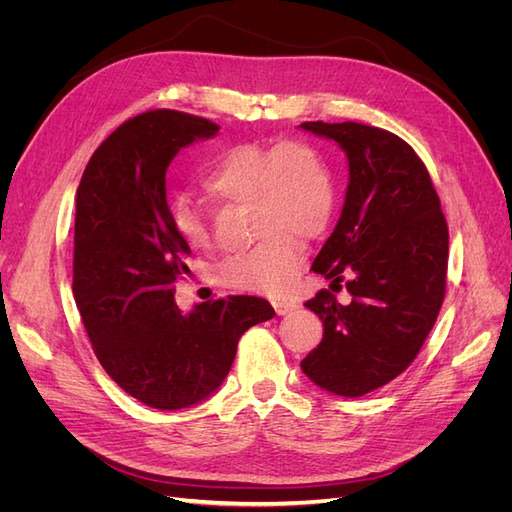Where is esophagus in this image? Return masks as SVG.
<instances>
[{"label":"esophagus","instance_id":"34e87169","mask_svg":"<svg viewBox=\"0 0 512 512\" xmlns=\"http://www.w3.org/2000/svg\"><path fill=\"white\" fill-rule=\"evenodd\" d=\"M273 307H275L277 316H286V314L294 312V309H297L299 305L294 303V301H290V299H275V301H273Z\"/></svg>","mask_w":512,"mask_h":512}]
</instances>
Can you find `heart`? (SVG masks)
Returning a JSON list of instances; mask_svg holds the SVG:
<instances>
[{
  "label": "heart",
  "instance_id": "obj_1",
  "mask_svg": "<svg viewBox=\"0 0 512 512\" xmlns=\"http://www.w3.org/2000/svg\"><path fill=\"white\" fill-rule=\"evenodd\" d=\"M209 198L230 205H254L252 250L220 262V280L256 292L284 290L301 262V243L320 237L335 211L333 173L320 153L305 143L277 147L239 145L215 158L203 177ZM179 237L200 247L209 241L203 218L181 200L173 213Z\"/></svg>",
  "mask_w": 512,
  "mask_h": 512
}]
</instances>
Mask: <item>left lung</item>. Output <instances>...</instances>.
<instances>
[{"instance_id":"left-lung-1","label":"left lung","mask_w":512,"mask_h":512,"mask_svg":"<svg viewBox=\"0 0 512 512\" xmlns=\"http://www.w3.org/2000/svg\"><path fill=\"white\" fill-rule=\"evenodd\" d=\"M348 158L342 215L312 271L344 280L352 301L318 290L305 307L322 320V342L303 374L339 397H361L395 380L421 350L444 301L448 228L421 158L399 136L363 123L305 121Z\"/></svg>"}]
</instances>
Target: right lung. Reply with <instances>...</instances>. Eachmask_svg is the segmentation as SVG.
<instances>
[{
  "mask_svg": "<svg viewBox=\"0 0 512 512\" xmlns=\"http://www.w3.org/2000/svg\"><path fill=\"white\" fill-rule=\"evenodd\" d=\"M220 132L179 111L128 119L91 156L76 190L72 292L100 365L158 410L220 389L239 337L275 316L260 297L198 303L183 314L175 282L190 254L166 203V170L183 147Z\"/></svg>",
  "mask_w": 512,
  "mask_h": 512,
  "instance_id": "obj_1",
  "label": "right lung"
}]
</instances>
